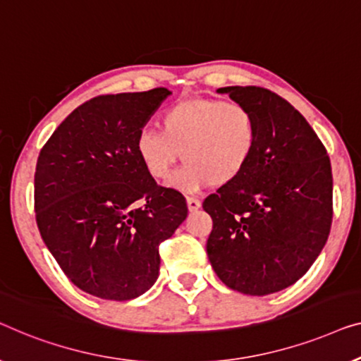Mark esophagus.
Returning a JSON list of instances; mask_svg holds the SVG:
<instances>
[{
	"instance_id": "esophagus-1",
	"label": "esophagus",
	"mask_w": 361,
	"mask_h": 361,
	"mask_svg": "<svg viewBox=\"0 0 361 361\" xmlns=\"http://www.w3.org/2000/svg\"><path fill=\"white\" fill-rule=\"evenodd\" d=\"M186 204H188V209L191 212L192 211H197L201 207V201L196 200V197H186Z\"/></svg>"
}]
</instances>
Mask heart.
<instances>
[{
    "label": "heart",
    "mask_w": 361,
    "mask_h": 361,
    "mask_svg": "<svg viewBox=\"0 0 361 361\" xmlns=\"http://www.w3.org/2000/svg\"><path fill=\"white\" fill-rule=\"evenodd\" d=\"M160 130L142 129L134 152L152 180L169 181L180 157L187 165L171 186L200 191L224 186L243 173L257 147L255 116L238 103L214 98H190L160 114Z\"/></svg>",
    "instance_id": "heart-1"
}]
</instances>
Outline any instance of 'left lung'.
<instances>
[{"mask_svg": "<svg viewBox=\"0 0 361 361\" xmlns=\"http://www.w3.org/2000/svg\"><path fill=\"white\" fill-rule=\"evenodd\" d=\"M255 116L250 164L207 196L212 219L207 257L233 291L267 296L291 286L316 262L332 224V169L326 147L304 116L260 86H226Z\"/></svg>", "mask_w": 361, "mask_h": 361, "instance_id": "1", "label": "left lung"}]
</instances>
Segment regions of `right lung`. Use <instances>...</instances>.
Here are the masks:
<instances>
[{
    "instance_id": "add662e5",
    "label": "right lung",
    "mask_w": 361,
    "mask_h": 361,
    "mask_svg": "<svg viewBox=\"0 0 361 361\" xmlns=\"http://www.w3.org/2000/svg\"><path fill=\"white\" fill-rule=\"evenodd\" d=\"M170 94L155 88L86 101L40 150V235L70 281L96 298L129 301L154 286L160 242L188 216L181 192L157 185L134 152L137 134Z\"/></svg>"
}]
</instances>
